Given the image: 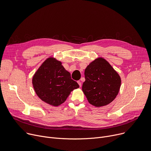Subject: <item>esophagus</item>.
Wrapping results in <instances>:
<instances>
[{
    "label": "esophagus",
    "mask_w": 151,
    "mask_h": 151,
    "mask_svg": "<svg viewBox=\"0 0 151 151\" xmlns=\"http://www.w3.org/2000/svg\"><path fill=\"white\" fill-rule=\"evenodd\" d=\"M77 83H78V84H79V87H81V82L80 81H78V82H77Z\"/></svg>",
    "instance_id": "1"
}]
</instances>
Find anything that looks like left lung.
Returning <instances> with one entry per match:
<instances>
[{
    "mask_svg": "<svg viewBox=\"0 0 151 151\" xmlns=\"http://www.w3.org/2000/svg\"><path fill=\"white\" fill-rule=\"evenodd\" d=\"M82 89L88 102L96 107L111 103L118 94L121 79L117 72L103 58L91 62L85 69Z\"/></svg>",
    "mask_w": 151,
    "mask_h": 151,
    "instance_id": "left-lung-1",
    "label": "left lung"
}]
</instances>
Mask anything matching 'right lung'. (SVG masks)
<instances>
[{
  "instance_id": "add662e5",
  "label": "right lung",
  "mask_w": 151,
  "mask_h": 151,
  "mask_svg": "<svg viewBox=\"0 0 151 151\" xmlns=\"http://www.w3.org/2000/svg\"><path fill=\"white\" fill-rule=\"evenodd\" d=\"M32 85L41 99L55 106L64 102L70 92L79 87L61 62L52 57L46 60L35 73Z\"/></svg>"
}]
</instances>
